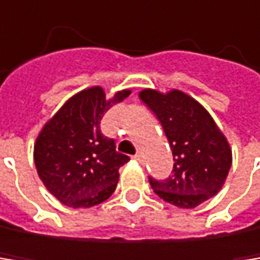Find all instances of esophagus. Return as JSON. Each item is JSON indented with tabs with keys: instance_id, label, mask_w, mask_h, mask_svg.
Segmentation results:
<instances>
[{
	"instance_id": "esophagus-1",
	"label": "esophagus",
	"mask_w": 260,
	"mask_h": 260,
	"mask_svg": "<svg viewBox=\"0 0 260 260\" xmlns=\"http://www.w3.org/2000/svg\"><path fill=\"white\" fill-rule=\"evenodd\" d=\"M134 159H136L137 162H143V157H142V154H140V153H139V154H136V156H134Z\"/></svg>"
}]
</instances>
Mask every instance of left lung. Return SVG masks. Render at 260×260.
Wrapping results in <instances>:
<instances>
[{
    "instance_id": "8db88e82",
    "label": "left lung",
    "mask_w": 260,
    "mask_h": 260,
    "mask_svg": "<svg viewBox=\"0 0 260 260\" xmlns=\"http://www.w3.org/2000/svg\"><path fill=\"white\" fill-rule=\"evenodd\" d=\"M139 96L159 118L175 160L172 176L162 181L149 176L154 193L182 209H193L217 195L233 153L211 114L181 90L164 95L145 88Z\"/></svg>"
}]
</instances>
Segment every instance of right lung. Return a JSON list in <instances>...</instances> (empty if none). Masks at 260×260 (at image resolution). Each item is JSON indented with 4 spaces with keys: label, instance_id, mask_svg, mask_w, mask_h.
Instances as JSON below:
<instances>
[{
    "label": "right lung",
    "instance_id": "obj_1",
    "mask_svg": "<svg viewBox=\"0 0 260 260\" xmlns=\"http://www.w3.org/2000/svg\"><path fill=\"white\" fill-rule=\"evenodd\" d=\"M131 90L106 100L101 87H92L70 98L40 131L34 145L39 178L62 204L92 207L111 197L118 170L129 157L117 153L115 140L103 136L100 123L115 103Z\"/></svg>",
    "mask_w": 260,
    "mask_h": 260
}]
</instances>
